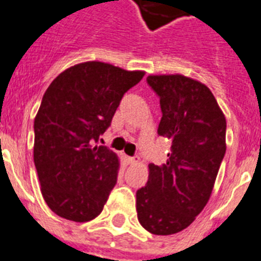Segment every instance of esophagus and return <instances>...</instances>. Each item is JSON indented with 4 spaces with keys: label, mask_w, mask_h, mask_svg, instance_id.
<instances>
[{
    "label": "esophagus",
    "mask_w": 261,
    "mask_h": 261,
    "mask_svg": "<svg viewBox=\"0 0 261 261\" xmlns=\"http://www.w3.org/2000/svg\"><path fill=\"white\" fill-rule=\"evenodd\" d=\"M124 160H126V163L130 165L138 163V158H131V156H126V158H124Z\"/></svg>",
    "instance_id": "34e87169"
}]
</instances>
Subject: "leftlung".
<instances>
[{
    "mask_svg": "<svg viewBox=\"0 0 261 261\" xmlns=\"http://www.w3.org/2000/svg\"><path fill=\"white\" fill-rule=\"evenodd\" d=\"M160 98L158 134L172 139L162 165H148L137 192L140 225L155 235L184 230L202 212L226 153V118L206 85L182 74L148 76Z\"/></svg>",
    "mask_w": 261,
    "mask_h": 261,
    "instance_id": "left-lung-1",
    "label": "left lung"
}]
</instances>
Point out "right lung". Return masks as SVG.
<instances>
[{
	"label": "right lung",
	"mask_w": 261,
	"mask_h": 261,
	"mask_svg": "<svg viewBox=\"0 0 261 261\" xmlns=\"http://www.w3.org/2000/svg\"><path fill=\"white\" fill-rule=\"evenodd\" d=\"M143 76L87 62L65 69L47 88L34 121V163L43 198L59 217L88 222L102 212L119 162L112 149L94 143L124 93Z\"/></svg>",
	"instance_id": "right-lung-1"
}]
</instances>
